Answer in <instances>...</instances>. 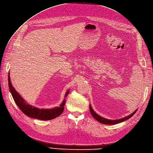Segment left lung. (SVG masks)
I'll use <instances>...</instances> for the list:
<instances>
[{
  "label": "left lung",
  "instance_id": "1",
  "mask_svg": "<svg viewBox=\"0 0 153 153\" xmlns=\"http://www.w3.org/2000/svg\"><path fill=\"white\" fill-rule=\"evenodd\" d=\"M89 109H90L91 113L92 116H93V117H94L95 119H96V120L98 122L101 123L102 124H117V123H120L121 122H123L126 120H127V119H129L130 117H131L132 116H133L136 113V112L137 111V109H136V111H134L133 112H132V114H131L130 115H129L127 117H125L119 119H116V120H111V119H108L104 118V117L100 116L99 115H98L97 114H96V112L94 111V110L92 109L91 105L90 104H89Z\"/></svg>",
  "mask_w": 153,
  "mask_h": 153
}]
</instances>
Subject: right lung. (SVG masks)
Wrapping results in <instances>:
<instances>
[{
	"instance_id": "right-lung-1",
	"label": "right lung",
	"mask_w": 153,
	"mask_h": 153,
	"mask_svg": "<svg viewBox=\"0 0 153 153\" xmlns=\"http://www.w3.org/2000/svg\"><path fill=\"white\" fill-rule=\"evenodd\" d=\"M8 81H9V88L10 92L13 97V99L19 108L21 110V111L26 115L32 118H35L40 120H51V119H54L60 116L64 111V106L65 105V100L62 101V104L59 107H56L52 109H39L34 106H32L28 103L26 102L24 99L19 95V93L16 91L14 88L13 87L10 79V74L9 72L8 76ZM69 89L66 92L65 94V97H66L69 94Z\"/></svg>"
}]
</instances>
